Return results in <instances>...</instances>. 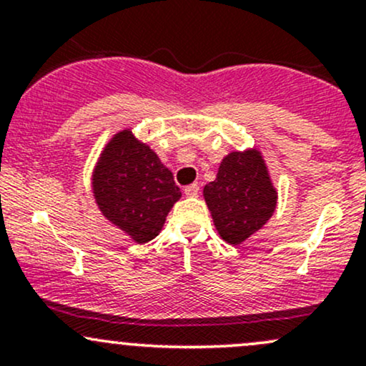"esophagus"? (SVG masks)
Here are the masks:
<instances>
[{"mask_svg": "<svg viewBox=\"0 0 366 366\" xmlns=\"http://www.w3.org/2000/svg\"><path fill=\"white\" fill-rule=\"evenodd\" d=\"M197 192H199V186H197V184H191V186H186V189H184V194L189 197L196 196Z\"/></svg>", "mask_w": 366, "mask_h": 366, "instance_id": "esophagus-1", "label": "esophagus"}]
</instances>
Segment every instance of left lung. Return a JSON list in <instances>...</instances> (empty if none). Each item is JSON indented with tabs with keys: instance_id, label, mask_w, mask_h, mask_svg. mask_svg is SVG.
<instances>
[{
	"instance_id": "8db88e82",
	"label": "left lung",
	"mask_w": 366,
	"mask_h": 366,
	"mask_svg": "<svg viewBox=\"0 0 366 366\" xmlns=\"http://www.w3.org/2000/svg\"><path fill=\"white\" fill-rule=\"evenodd\" d=\"M203 196L220 237L234 246L258 232L277 207V191L262 153L254 148L227 154Z\"/></svg>"
}]
</instances>
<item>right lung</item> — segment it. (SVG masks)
I'll return each instance as SVG.
<instances>
[{"label":"right lung","instance_id":"1","mask_svg":"<svg viewBox=\"0 0 366 366\" xmlns=\"http://www.w3.org/2000/svg\"><path fill=\"white\" fill-rule=\"evenodd\" d=\"M92 194L103 217L137 244L158 236L182 196L172 172L130 129L115 134L99 154Z\"/></svg>","mask_w":366,"mask_h":366}]
</instances>
